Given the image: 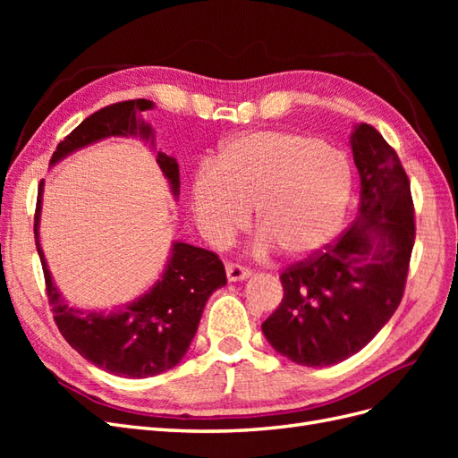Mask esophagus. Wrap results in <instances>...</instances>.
<instances>
[{
    "label": "esophagus",
    "instance_id": "obj_1",
    "mask_svg": "<svg viewBox=\"0 0 458 458\" xmlns=\"http://www.w3.org/2000/svg\"><path fill=\"white\" fill-rule=\"evenodd\" d=\"M225 271H227V279H229L231 283H237V281H246L248 276L252 275V271H250V269H246L244 266H239V263H227Z\"/></svg>",
    "mask_w": 458,
    "mask_h": 458
}]
</instances>
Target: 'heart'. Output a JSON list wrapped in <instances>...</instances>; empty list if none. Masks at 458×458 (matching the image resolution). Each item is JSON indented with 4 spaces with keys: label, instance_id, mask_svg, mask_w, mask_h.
<instances>
[{
    "label": "heart",
    "instance_id": "heart-1",
    "mask_svg": "<svg viewBox=\"0 0 458 458\" xmlns=\"http://www.w3.org/2000/svg\"><path fill=\"white\" fill-rule=\"evenodd\" d=\"M352 187L350 162L338 148L306 133L269 130L234 137L216 164L200 165L191 206L214 244L233 239L256 208L258 252L275 246L286 258H303L336 237Z\"/></svg>",
    "mask_w": 458,
    "mask_h": 458
}]
</instances>
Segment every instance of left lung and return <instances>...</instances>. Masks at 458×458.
Returning <instances> with one entry per match:
<instances>
[{"label": "left lung", "instance_id": "1", "mask_svg": "<svg viewBox=\"0 0 458 458\" xmlns=\"http://www.w3.org/2000/svg\"><path fill=\"white\" fill-rule=\"evenodd\" d=\"M361 179L359 214L335 244L281 275L284 296L261 325L276 353L303 367L336 365L378 335L395 313L414 244L409 177L369 123L350 137Z\"/></svg>", "mask_w": 458, "mask_h": 458}]
</instances>
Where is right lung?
Masks as SVG:
<instances>
[{"mask_svg": "<svg viewBox=\"0 0 458 458\" xmlns=\"http://www.w3.org/2000/svg\"><path fill=\"white\" fill-rule=\"evenodd\" d=\"M147 108L150 101L133 99L97 110L57 145L49 165L106 137H140L155 148V130L141 118ZM157 162L177 199L179 165L175 158L158 150ZM41 195L44 179L38 191L34 237L55 323L64 340L95 367L116 377L147 378L174 369L197 335L208 298L227 284L221 259L204 248L175 241L160 279L143 296L110 311L72 308L53 283L39 244Z\"/></svg>", "mask_w": 458, "mask_h": 458, "instance_id": "right-lung-1", "label": "right lung"}]
</instances>
